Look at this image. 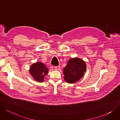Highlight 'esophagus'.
<instances>
[{
    "label": "esophagus",
    "instance_id": "1",
    "mask_svg": "<svg viewBox=\"0 0 120 120\" xmlns=\"http://www.w3.org/2000/svg\"><path fill=\"white\" fill-rule=\"evenodd\" d=\"M54 68L55 70H59L60 69V66H56L54 67Z\"/></svg>",
    "mask_w": 120,
    "mask_h": 120
}]
</instances>
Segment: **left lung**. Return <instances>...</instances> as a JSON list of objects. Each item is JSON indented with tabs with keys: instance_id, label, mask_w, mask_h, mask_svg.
Masks as SVG:
<instances>
[{
	"instance_id": "left-lung-1",
	"label": "left lung",
	"mask_w": 120,
	"mask_h": 120,
	"mask_svg": "<svg viewBox=\"0 0 120 120\" xmlns=\"http://www.w3.org/2000/svg\"><path fill=\"white\" fill-rule=\"evenodd\" d=\"M86 70V64L77 57L71 59L64 69V79L68 83H74L84 76Z\"/></svg>"
}]
</instances>
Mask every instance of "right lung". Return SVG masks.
I'll use <instances>...</instances> for the list:
<instances>
[{
    "instance_id": "obj_1",
    "label": "right lung",
    "mask_w": 120,
    "mask_h": 120,
    "mask_svg": "<svg viewBox=\"0 0 120 120\" xmlns=\"http://www.w3.org/2000/svg\"><path fill=\"white\" fill-rule=\"evenodd\" d=\"M48 69L41 63L37 62L33 64L30 68V74L36 81L39 82H43L45 75L48 73Z\"/></svg>"
}]
</instances>
